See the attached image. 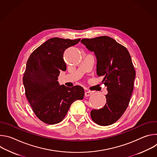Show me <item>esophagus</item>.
I'll list each match as a JSON object with an SVG mask.
<instances>
[{
  "mask_svg": "<svg viewBox=\"0 0 157 157\" xmlns=\"http://www.w3.org/2000/svg\"><path fill=\"white\" fill-rule=\"evenodd\" d=\"M92 94H93V93L91 91H86L84 93V95L86 97H88L89 96H91Z\"/></svg>",
  "mask_w": 157,
  "mask_h": 157,
  "instance_id": "obj_1",
  "label": "esophagus"
}]
</instances>
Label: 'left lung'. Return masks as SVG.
I'll list each match as a JSON object with an SVG mask.
<instances>
[{"label":"left lung","instance_id":"left-lung-1","mask_svg":"<svg viewBox=\"0 0 157 157\" xmlns=\"http://www.w3.org/2000/svg\"><path fill=\"white\" fill-rule=\"evenodd\" d=\"M81 42L94 53L97 75L103 76L102 82L108 91L104 107L92 110L91 117L99 125H111L124 113L133 92L136 70L130 53L125 47L107 36L84 38Z\"/></svg>","mask_w":157,"mask_h":157}]
</instances>
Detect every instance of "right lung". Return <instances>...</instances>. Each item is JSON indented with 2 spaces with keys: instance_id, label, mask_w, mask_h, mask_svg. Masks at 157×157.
Segmentation results:
<instances>
[{
  "instance_id": "1",
  "label": "right lung",
  "mask_w": 157,
  "mask_h": 157,
  "mask_svg": "<svg viewBox=\"0 0 157 157\" xmlns=\"http://www.w3.org/2000/svg\"><path fill=\"white\" fill-rule=\"evenodd\" d=\"M52 38L30 55L26 65L23 83L26 97L36 117L44 123L56 124L64 118L71 104L82 99L84 89L59 85L60 71H66L63 53L80 41Z\"/></svg>"
}]
</instances>
